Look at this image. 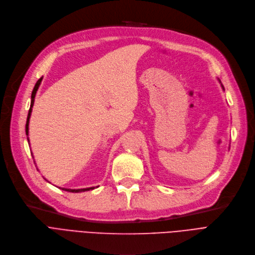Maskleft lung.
Returning <instances> with one entry per match:
<instances>
[{"mask_svg":"<svg viewBox=\"0 0 255 255\" xmlns=\"http://www.w3.org/2000/svg\"><path fill=\"white\" fill-rule=\"evenodd\" d=\"M218 80H219V79H218ZM219 82H220V84H221V81H220V80H219ZM221 87H222V89L224 90V87H223V85H222V84H221Z\"/></svg>","mask_w":255,"mask_h":255,"instance_id":"8db88e82","label":"left lung"}]
</instances>
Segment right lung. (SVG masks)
Returning a JSON list of instances; mask_svg holds the SVG:
<instances>
[{
    "mask_svg": "<svg viewBox=\"0 0 255 255\" xmlns=\"http://www.w3.org/2000/svg\"><path fill=\"white\" fill-rule=\"evenodd\" d=\"M41 81H42V78H40L37 82H36L35 86H34V89L32 91V95H31V106H30V110H29V113H28V117H27V123H26V135L29 136V123H30V117H31V114H32V108L34 106V101H35V96H36V92H37L40 84H41ZM28 142L29 141V137H28ZM32 156H33V153H32ZM34 157V156H33ZM45 179V178H44ZM46 180V179H45ZM95 188H99V186L96 187H90V188H84V189H67V188H60L63 191H67V192H71V193H81V192H86V191H90V190H94Z\"/></svg>",
    "mask_w": 255,
    "mask_h": 255,
    "instance_id": "add662e5",
    "label": "right lung"
}]
</instances>
